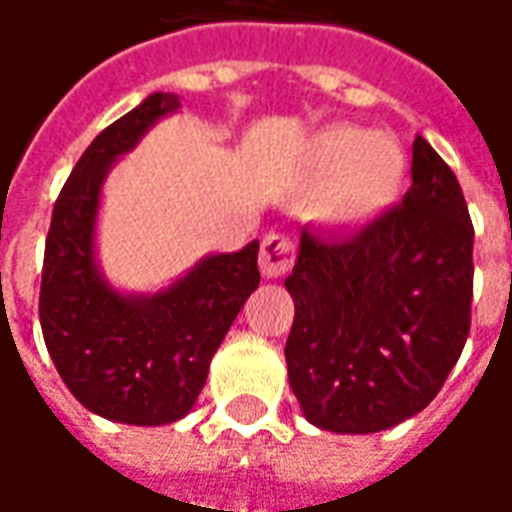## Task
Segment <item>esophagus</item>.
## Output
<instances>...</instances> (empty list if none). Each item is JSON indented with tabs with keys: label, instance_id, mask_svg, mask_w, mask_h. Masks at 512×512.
Returning a JSON list of instances; mask_svg holds the SVG:
<instances>
[{
	"label": "esophagus",
	"instance_id": "1",
	"mask_svg": "<svg viewBox=\"0 0 512 512\" xmlns=\"http://www.w3.org/2000/svg\"><path fill=\"white\" fill-rule=\"evenodd\" d=\"M295 264V242L284 234L264 236L262 253H259V267L267 278L287 276Z\"/></svg>",
	"mask_w": 512,
	"mask_h": 512
}]
</instances>
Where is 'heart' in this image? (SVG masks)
<instances>
[{"label": "heart", "instance_id": "b5f03b06", "mask_svg": "<svg viewBox=\"0 0 512 512\" xmlns=\"http://www.w3.org/2000/svg\"><path fill=\"white\" fill-rule=\"evenodd\" d=\"M306 175L315 189V214L334 228H359L393 209L407 186V155L387 133H365L354 125L320 130Z\"/></svg>", "mask_w": 512, "mask_h": 512}]
</instances>
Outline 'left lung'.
I'll return each mask as SVG.
<instances>
[{"instance_id": "1", "label": "left lung", "mask_w": 512, "mask_h": 512, "mask_svg": "<svg viewBox=\"0 0 512 512\" xmlns=\"http://www.w3.org/2000/svg\"><path fill=\"white\" fill-rule=\"evenodd\" d=\"M284 287L295 301L284 357L309 424L370 435L438 396L471 329L474 225L424 136L401 206L348 239L303 228Z\"/></svg>"}]
</instances>
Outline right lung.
<instances>
[{"mask_svg":"<svg viewBox=\"0 0 512 512\" xmlns=\"http://www.w3.org/2000/svg\"><path fill=\"white\" fill-rule=\"evenodd\" d=\"M178 97L155 91L102 130L74 164L52 209L38 315L72 396L108 421L172 424L192 410L214 351L259 287V242L197 262L155 295L116 292L94 259L102 181Z\"/></svg>","mask_w":512,"mask_h":512,"instance_id":"right-lung-1","label":"right lung"}]
</instances>
